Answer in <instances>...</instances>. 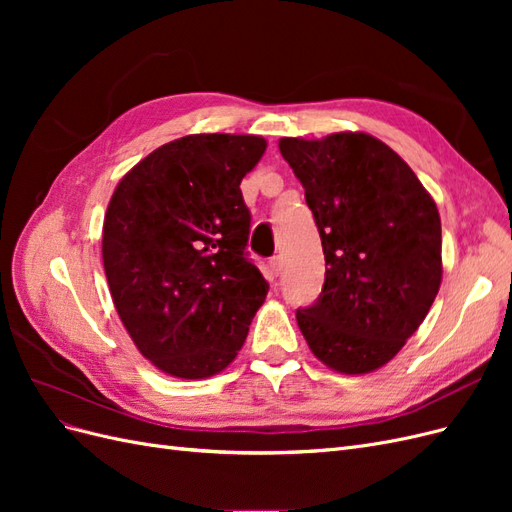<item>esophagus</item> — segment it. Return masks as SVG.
Listing matches in <instances>:
<instances>
[{"label": "esophagus", "instance_id": "1", "mask_svg": "<svg viewBox=\"0 0 512 512\" xmlns=\"http://www.w3.org/2000/svg\"><path fill=\"white\" fill-rule=\"evenodd\" d=\"M269 269H271V275H273V277L280 275V271H282V258H280V256H273V258L269 260Z\"/></svg>", "mask_w": 512, "mask_h": 512}]
</instances>
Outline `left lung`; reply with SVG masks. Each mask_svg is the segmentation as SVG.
<instances>
[{
    "mask_svg": "<svg viewBox=\"0 0 512 512\" xmlns=\"http://www.w3.org/2000/svg\"><path fill=\"white\" fill-rule=\"evenodd\" d=\"M320 232L324 286L297 309L309 350L359 376L389 363L421 327L442 282V226L431 194L365 132L280 138Z\"/></svg>",
    "mask_w": 512,
    "mask_h": 512,
    "instance_id": "8db88e82",
    "label": "left lung"
}]
</instances>
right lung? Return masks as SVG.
<instances>
[{"label":"right lung","instance_id":"add662e5","mask_svg":"<svg viewBox=\"0 0 512 512\" xmlns=\"http://www.w3.org/2000/svg\"><path fill=\"white\" fill-rule=\"evenodd\" d=\"M267 141L190 134L123 175L108 203L102 260L123 327L147 361L181 380L220 374L245 344L269 284L245 258L241 179Z\"/></svg>","mask_w":512,"mask_h":512}]
</instances>
